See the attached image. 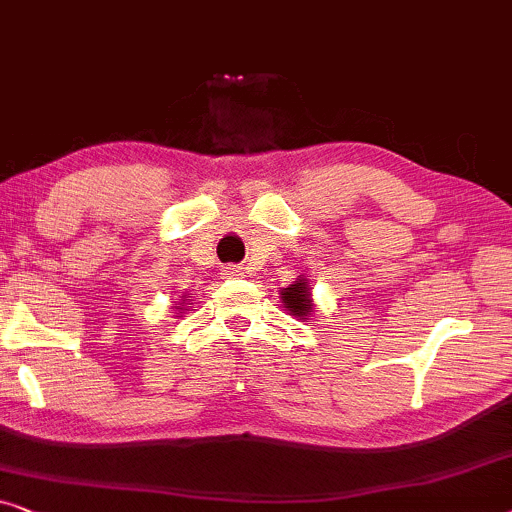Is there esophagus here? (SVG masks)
I'll return each instance as SVG.
<instances>
[{
  "instance_id": "obj_1",
  "label": "esophagus",
  "mask_w": 512,
  "mask_h": 512,
  "mask_svg": "<svg viewBox=\"0 0 512 512\" xmlns=\"http://www.w3.org/2000/svg\"><path fill=\"white\" fill-rule=\"evenodd\" d=\"M223 275H226V277H240L242 268H240V265H226V268H223Z\"/></svg>"
}]
</instances>
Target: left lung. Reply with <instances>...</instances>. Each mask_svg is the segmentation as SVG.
I'll list each match as a JSON object with an SVG mask.
<instances>
[{
	"instance_id": "8db88e82",
	"label": "left lung",
	"mask_w": 512,
	"mask_h": 512,
	"mask_svg": "<svg viewBox=\"0 0 512 512\" xmlns=\"http://www.w3.org/2000/svg\"><path fill=\"white\" fill-rule=\"evenodd\" d=\"M279 298L286 310L291 312V317L307 319L314 312V300H312V284L305 275H300L296 282L279 291Z\"/></svg>"
}]
</instances>
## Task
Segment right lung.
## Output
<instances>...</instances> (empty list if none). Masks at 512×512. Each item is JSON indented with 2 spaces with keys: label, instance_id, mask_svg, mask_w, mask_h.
Instances as JSON below:
<instances>
[{
  "label": "right lung",
  "instance_id": "add662e5",
  "mask_svg": "<svg viewBox=\"0 0 512 512\" xmlns=\"http://www.w3.org/2000/svg\"><path fill=\"white\" fill-rule=\"evenodd\" d=\"M188 298H191V296H181V303L177 305V312H181V314H184V310H186V305H191V303H188ZM184 299L187 300L186 304L183 303Z\"/></svg>",
  "mask_w": 512,
  "mask_h": 512
}]
</instances>
